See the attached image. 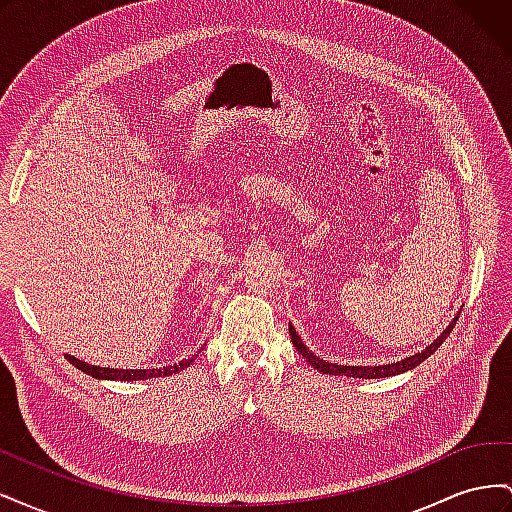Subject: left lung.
Wrapping results in <instances>:
<instances>
[{"instance_id": "1", "label": "left lung", "mask_w": 512, "mask_h": 512, "mask_svg": "<svg viewBox=\"0 0 512 512\" xmlns=\"http://www.w3.org/2000/svg\"><path fill=\"white\" fill-rule=\"evenodd\" d=\"M457 318H459V314H457V316L451 320V324H448V327L440 333V337L433 339V342H431L425 350L416 352V354H412V356H406V359H401V361H397V363H389V365H337V363L322 361L320 356H316L312 350H309V348L303 344V339L299 337L297 331H294L292 324H288V331H290L292 346L299 350V354L303 356V359H305L309 365H312V367L318 369V371H322V374L348 376V378H365V380H369V378H389V376L404 374V371L414 369L416 365H421V363L427 359V356H431L433 352H436V350L442 346L444 339H446L448 335H451Z\"/></svg>"}]
</instances>
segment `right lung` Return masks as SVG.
Returning a JSON list of instances; mask_svg holds the SVG:
<instances>
[{"label": "right lung", "mask_w": 512, "mask_h": 512, "mask_svg": "<svg viewBox=\"0 0 512 512\" xmlns=\"http://www.w3.org/2000/svg\"><path fill=\"white\" fill-rule=\"evenodd\" d=\"M198 354L188 356V359H183L175 365H166V367H156V369H113V367H98V365H89L81 359H76V356L66 354V359L76 367L81 369L83 374L91 376V378H98V380H121V382H134V380H147V378H160V376H170V374H177V371L190 367L196 361Z\"/></svg>", "instance_id": "obj_1"}]
</instances>
